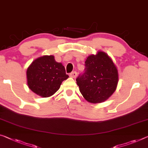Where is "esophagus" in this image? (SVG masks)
Returning <instances> with one entry per match:
<instances>
[{
    "label": "esophagus",
    "mask_w": 148,
    "mask_h": 148,
    "mask_svg": "<svg viewBox=\"0 0 148 148\" xmlns=\"http://www.w3.org/2000/svg\"><path fill=\"white\" fill-rule=\"evenodd\" d=\"M69 75L72 78H76L77 76V73L76 71H73V72H71V73L69 74Z\"/></svg>",
    "instance_id": "esophagus-1"
}]
</instances>
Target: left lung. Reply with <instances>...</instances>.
Segmentation results:
<instances>
[{
  "label": "left lung",
  "mask_w": 148,
  "mask_h": 148,
  "mask_svg": "<svg viewBox=\"0 0 148 148\" xmlns=\"http://www.w3.org/2000/svg\"><path fill=\"white\" fill-rule=\"evenodd\" d=\"M85 65V71L76 79L81 93L90 103L105 101L116 88L119 82L116 67L103 51L88 56Z\"/></svg>",
  "instance_id": "8db88e82"
}]
</instances>
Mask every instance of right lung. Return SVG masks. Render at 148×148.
I'll use <instances>...</instances> for the list:
<instances>
[{
	"label": "right lung",
	"instance_id": "right-lung-1",
	"mask_svg": "<svg viewBox=\"0 0 148 148\" xmlns=\"http://www.w3.org/2000/svg\"><path fill=\"white\" fill-rule=\"evenodd\" d=\"M28 87L42 97L53 95L60 88L61 83L69 77L61 63L54 56H44L36 59L26 71Z\"/></svg>",
	"mask_w": 148,
	"mask_h": 148
}]
</instances>
